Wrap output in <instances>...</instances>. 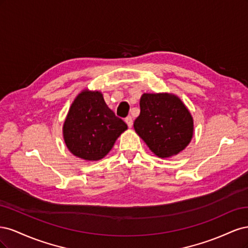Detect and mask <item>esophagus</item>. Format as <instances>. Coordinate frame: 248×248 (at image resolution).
<instances>
[{"label":"esophagus","mask_w":248,"mask_h":248,"mask_svg":"<svg viewBox=\"0 0 248 248\" xmlns=\"http://www.w3.org/2000/svg\"><path fill=\"white\" fill-rule=\"evenodd\" d=\"M125 122H126V124H127V125H128L129 128H131V127H132V124H133L132 117H131V116H128V117H127V118L125 119Z\"/></svg>","instance_id":"esophagus-1"}]
</instances>
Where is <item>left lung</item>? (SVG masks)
I'll return each mask as SVG.
<instances>
[{"label": "left lung", "instance_id": "left-lung-1", "mask_svg": "<svg viewBox=\"0 0 248 248\" xmlns=\"http://www.w3.org/2000/svg\"><path fill=\"white\" fill-rule=\"evenodd\" d=\"M140 112L134 130L160 158L177 155L193 136V119L181 99L174 94H142Z\"/></svg>", "mask_w": 248, "mask_h": 248}]
</instances>
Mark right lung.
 <instances>
[{"label": "right lung", "instance_id": "right-lung-1", "mask_svg": "<svg viewBox=\"0 0 248 248\" xmlns=\"http://www.w3.org/2000/svg\"><path fill=\"white\" fill-rule=\"evenodd\" d=\"M126 129V123L116 117L99 91L84 90L69 108L63 137L74 156L94 161L103 158Z\"/></svg>", "mask_w": 248, "mask_h": 248}]
</instances>
